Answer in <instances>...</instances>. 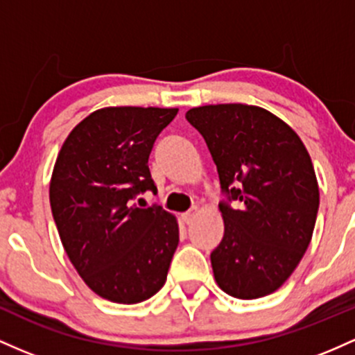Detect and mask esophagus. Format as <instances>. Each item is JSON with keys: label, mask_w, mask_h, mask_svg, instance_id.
Returning <instances> with one entry per match:
<instances>
[{"label": "esophagus", "mask_w": 355, "mask_h": 355, "mask_svg": "<svg viewBox=\"0 0 355 355\" xmlns=\"http://www.w3.org/2000/svg\"><path fill=\"white\" fill-rule=\"evenodd\" d=\"M194 216H196V208H193L191 211H188V213H182V214H181L182 221H184L186 225H189V223L194 220Z\"/></svg>", "instance_id": "esophagus-1"}]
</instances>
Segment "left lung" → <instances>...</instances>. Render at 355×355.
<instances>
[{
	"instance_id": "8db88e82",
	"label": "left lung",
	"mask_w": 355,
	"mask_h": 355,
	"mask_svg": "<svg viewBox=\"0 0 355 355\" xmlns=\"http://www.w3.org/2000/svg\"><path fill=\"white\" fill-rule=\"evenodd\" d=\"M186 119L205 137L226 196L225 234L211 252L214 280L241 300L270 295L312 240L318 211L312 159L295 130L261 107L202 105Z\"/></svg>"
}]
</instances>
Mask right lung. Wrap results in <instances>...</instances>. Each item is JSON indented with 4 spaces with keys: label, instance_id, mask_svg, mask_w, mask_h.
I'll use <instances>...</instances> for the list:
<instances>
[{
    "label": "right lung",
    "instance_id": "add662e5",
    "mask_svg": "<svg viewBox=\"0 0 355 355\" xmlns=\"http://www.w3.org/2000/svg\"><path fill=\"white\" fill-rule=\"evenodd\" d=\"M178 109L105 107L75 127L60 149L50 205L60 240L90 290L139 304L166 284L179 243L176 216L134 199L157 193L149 154Z\"/></svg>",
    "mask_w": 355,
    "mask_h": 355
}]
</instances>
